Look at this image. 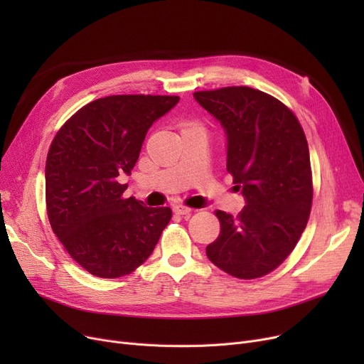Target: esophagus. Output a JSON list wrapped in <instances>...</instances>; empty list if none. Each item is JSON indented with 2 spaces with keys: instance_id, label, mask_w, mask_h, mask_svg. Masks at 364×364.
I'll list each match as a JSON object with an SVG mask.
<instances>
[{
  "instance_id": "esophagus-1",
  "label": "esophagus",
  "mask_w": 364,
  "mask_h": 364,
  "mask_svg": "<svg viewBox=\"0 0 364 364\" xmlns=\"http://www.w3.org/2000/svg\"><path fill=\"white\" fill-rule=\"evenodd\" d=\"M172 211H174L177 215H183V217H188L192 214V209L184 206V205H174L172 206Z\"/></svg>"
}]
</instances>
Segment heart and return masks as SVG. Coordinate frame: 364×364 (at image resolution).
<instances>
[{"instance_id": "heart-1", "label": "heart", "mask_w": 364, "mask_h": 364, "mask_svg": "<svg viewBox=\"0 0 364 364\" xmlns=\"http://www.w3.org/2000/svg\"><path fill=\"white\" fill-rule=\"evenodd\" d=\"M188 127H199L196 122H187L186 125H184V128H188Z\"/></svg>"}]
</instances>
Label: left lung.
I'll use <instances>...</instances> for the list:
<instances>
[{"label": "left lung", "instance_id": "8db88e82", "mask_svg": "<svg viewBox=\"0 0 364 364\" xmlns=\"http://www.w3.org/2000/svg\"><path fill=\"white\" fill-rule=\"evenodd\" d=\"M193 95L224 127L227 171L246 199L237 217L217 209L220 235L206 255L233 277H262L289 257L310 218L307 139L295 113L259 90L224 87Z\"/></svg>", "mask_w": 364, "mask_h": 364}]
</instances>
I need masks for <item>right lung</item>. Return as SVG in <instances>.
<instances>
[{
  "label": "right lung",
  "instance_id": "1",
  "mask_svg": "<svg viewBox=\"0 0 364 364\" xmlns=\"http://www.w3.org/2000/svg\"><path fill=\"white\" fill-rule=\"evenodd\" d=\"M178 95L118 94L97 99L60 127L46 162L50 225L68 254L90 274L118 279L151 255L168 225V206L124 198L141 144Z\"/></svg>",
  "mask_w": 364,
  "mask_h": 364
}]
</instances>
